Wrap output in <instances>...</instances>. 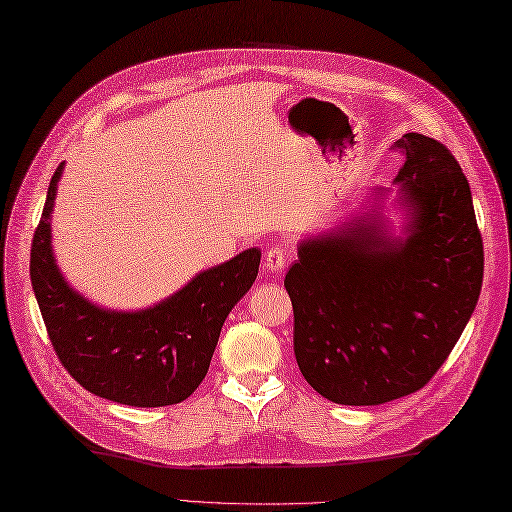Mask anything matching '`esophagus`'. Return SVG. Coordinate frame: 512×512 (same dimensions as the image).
I'll return each mask as SVG.
<instances>
[{
	"instance_id": "1",
	"label": "esophagus",
	"mask_w": 512,
	"mask_h": 512,
	"mask_svg": "<svg viewBox=\"0 0 512 512\" xmlns=\"http://www.w3.org/2000/svg\"><path fill=\"white\" fill-rule=\"evenodd\" d=\"M286 262H288V253L284 246H273L266 250L264 268L268 270V273H281V270L286 268Z\"/></svg>"
}]
</instances>
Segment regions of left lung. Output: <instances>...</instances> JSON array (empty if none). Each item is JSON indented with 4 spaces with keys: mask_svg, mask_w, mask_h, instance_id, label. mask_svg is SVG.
<instances>
[{
    "mask_svg": "<svg viewBox=\"0 0 512 512\" xmlns=\"http://www.w3.org/2000/svg\"><path fill=\"white\" fill-rule=\"evenodd\" d=\"M396 145V187L369 189L361 209L301 239L284 281L297 365L336 405H383L427 385L480 299L469 180L438 140L409 132Z\"/></svg>",
    "mask_w": 512,
    "mask_h": 512,
    "instance_id": "8db88e82",
    "label": "left lung"
}]
</instances>
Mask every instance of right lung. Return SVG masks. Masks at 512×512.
I'll list each match as a JSON object with an SVG mask.
<instances>
[{
    "instance_id": "right-lung-1",
    "label": "right lung",
    "mask_w": 512,
    "mask_h": 512,
    "mask_svg": "<svg viewBox=\"0 0 512 512\" xmlns=\"http://www.w3.org/2000/svg\"><path fill=\"white\" fill-rule=\"evenodd\" d=\"M65 162L50 180L32 237L30 281L59 361L94 396L132 407L187 400L211 365L222 325L253 286L262 250L248 248L200 270L154 306L114 310L63 277L52 250V211Z\"/></svg>"
}]
</instances>
